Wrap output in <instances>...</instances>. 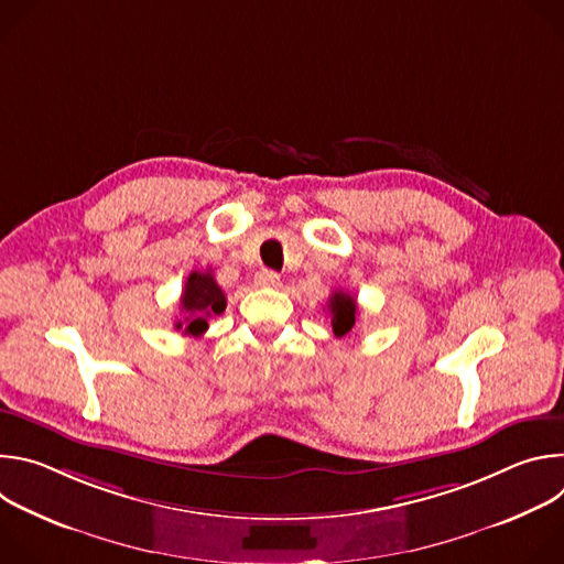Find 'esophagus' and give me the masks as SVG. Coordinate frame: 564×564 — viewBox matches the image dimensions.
<instances>
[{
	"label": "esophagus",
	"instance_id": "1",
	"mask_svg": "<svg viewBox=\"0 0 564 564\" xmlns=\"http://www.w3.org/2000/svg\"><path fill=\"white\" fill-rule=\"evenodd\" d=\"M257 283L263 285V288H279L281 285V276H279V272L263 270V272L257 274Z\"/></svg>",
	"mask_w": 564,
	"mask_h": 564
}]
</instances>
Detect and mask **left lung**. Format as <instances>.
<instances>
[{"mask_svg": "<svg viewBox=\"0 0 564 564\" xmlns=\"http://www.w3.org/2000/svg\"><path fill=\"white\" fill-rule=\"evenodd\" d=\"M328 312H330V316H333V321H330V324H333V333H335L337 337H344V335H348V333L352 330L359 310H357L355 296H350V294L344 292V290H337V292H333V296H330Z\"/></svg>", "mask_w": 564, "mask_h": 564, "instance_id": "8db88e82", "label": "left lung"}]
</instances>
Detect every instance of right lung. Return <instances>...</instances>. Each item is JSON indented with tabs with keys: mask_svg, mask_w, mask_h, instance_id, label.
<instances>
[{
	"mask_svg": "<svg viewBox=\"0 0 564 564\" xmlns=\"http://www.w3.org/2000/svg\"><path fill=\"white\" fill-rule=\"evenodd\" d=\"M227 305V296L216 283L212 270L207 272H192L187 276L183 296H181V312L185 314L183 321H176L174 328L183 330L189 337H203L209 328L207 321L214 314H223Z\"/></svg>",
	"mask_w": 564,
	"mask_h": 564,
	"instance_id": "1",
	"label": "right lung"
}]
</instances>
